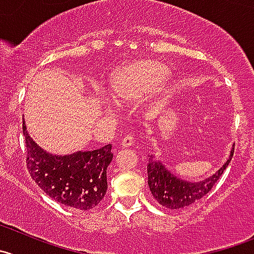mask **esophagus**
Returning <instances> with one entry per match:
<instances>
[{"mask_svg":"<svg viewBox=\"0 0 254 254\" xmlns=\"http://www.w3.org/2000/svg\"><path fill=\"white\" fill-rule=\"evenodd\" d=\"M133 142H134V138L132 136H129V134H127V136H125L122 138V141H121V144H122V147H129V146H132V144H133Z\"/></svg>","mask_w":254,"mask_h":254,"instance_id":"obj_1","label":"esophagus"}]
</instances>
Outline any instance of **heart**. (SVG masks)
Returning <instances> with one entry per match:
<instances>
[{"mask_svg": "<svg viewBox=\"0 0 254 254\" xmlns=\"http://www.w3.org/2000/svg\"><path fill=\"white\" fill-rule=\"evenodd\" d=\"M168 76V68L156 60H139L126 64L111 76L110 96L121 103L138 100Z\"/></svg>", "mask_w": 254, "mask_h": 254, "instance_id": "obj_1", "label": "heart"}]
</instances>
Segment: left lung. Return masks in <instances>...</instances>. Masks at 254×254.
I'll use <instances>...</instances> for the list:
<instances>
[{"mask_svg":"<svg viewBox=\"0 0 254 254\" xmlns=\"http://www.w3.org/2000/svg\"><path fill=\"white\" fill-rule=\"evenodd\" d=\"M233 153L234 148H232L226 163L216 173L199 182L181 180L168 171L162 162L154 159L153 156H149L147 165L149 190L153 194L154 199L166 208L181 209L190 206L212 190L219 177L223 175V171L231 162Z\"/></svg>","mask_w":254,"mask_h":254,"instance_id":"obj_1","label":"left lung"}]
</instances>
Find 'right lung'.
I'll use <instances>...</instances> for the list:
<instances>
[{"instance_id":"1","label":"right lung","mask_w":254,"mask_h":254,"mask_svg":"<svg viewBox=\"0 0 254 254\" xmlns=\"http://www.w3.org/2000/svg\"><path fill=\"white\" fill-rule=\"evenodd\" d=\"M28 173L52 199L77 211L98 206L107 190V167L112 144L95 151L56 156L43 151L30 137L23 121Z\"/></svg>"}]
</instances>
